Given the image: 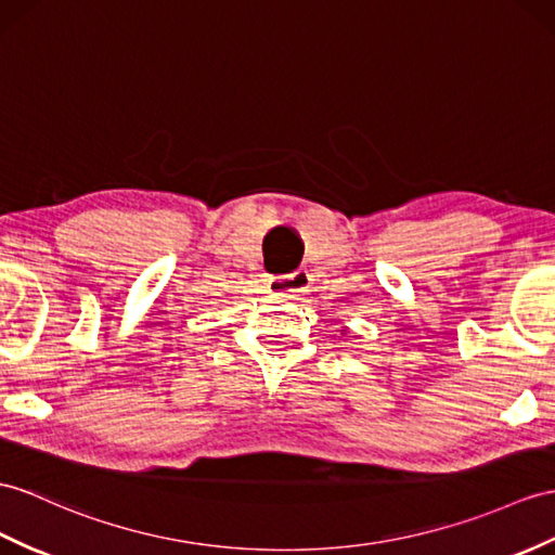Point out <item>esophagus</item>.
<instances>
[{"label": "esophagus", "instance_id": "obj_1", "mask_svg": "<svg viewBox=\"0 0 555 555\" xmlns=\"http://www.w3.org/2000/svg\"><path fill=\"white\" fill-rule=\"evenodd\" d=\"M308 287H310V275L306 268L294 270L292 275H282V278L270 280V289H273V294L289 296V299L301 296L304 292H308Z\"/></svg>", "mask_w": 555, "mask_h": 555}]
</instances>
